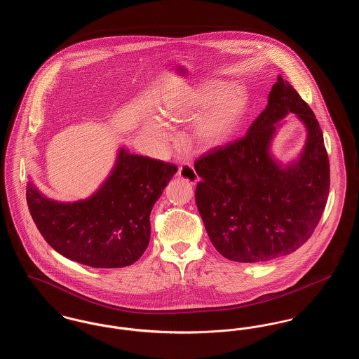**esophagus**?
Segmentation results:
<instances>
[{
	"mask_svg": "<svg viewBox=\"0 0 359 359\" xmlns=\"http://www.w3.org/2000/svg\"><path fill=\"white\" fill-rule=\"evenodd\" d=\"M177 175H179L180 177L186 179L187 182L192 183V184H195V183H198V182H199V176H198V173L195 172L194 167H192V165H189V164L182 165V167L179 168V171H177Z\"/></svg>",
	"mask_w": 359,
	"mask_h": 359,
	"instance_id": "1",
	"label": "esophagus"
}]
</instances>
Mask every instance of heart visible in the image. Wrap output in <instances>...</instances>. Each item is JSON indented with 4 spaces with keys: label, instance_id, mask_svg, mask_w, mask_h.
Here are the masks:
<instances>
[{
    "label": "heart",
    "instance_id": "b5f03b06",
    "mask_svg": "<svg viewBox=\"0 0 359 359\" xmlns=\"http://www.w3.org/2000/svg\"><path fill=\"white\" fill-rule=\"evenodd\" d=\"M249 109V97L242 87L229 88L227 82L207 79L184 87L164 103L163 113L172 122H189L183 137L186 148L195 154H208L226 145L238 132ZM149 132L164 140L165 130L151 125Z\"/></svg>",
    "mask_w": 359,
    "mask_h": 359
}]
</instances>
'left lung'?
I'll return each mask as SVG.
<instances>
[{
    "label": "left lung",
    "mask_w": 359,
    "mask_h": 359,
    "mask_svg": "<svg viewBox=\"0 0 359 359\" xmlns=\"http://www.w3.org/2000/svg\"><path fill=\"white\" fill-rule=\"evenodd\" d=\"M294 114L306 142L288 163L271 151L282 120ZM195 201L205 231L224 258L262 262L288 256L313 233L330 191L323 132L297 91L277 76L265 110L246 136L195 163Z\"/></svg>",
    "instance_id": "1"
}]
</instances>
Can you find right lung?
Listing matches in <instances>:
<instances>
[{
	"mask_svg": "<svg viewBox=\"0 0 359 359\" xmlns=\"http://www.w3.org/2000/svg\"><path fill=\"white\" fill-rule=\"evenodd\" d=\"M176 171L171 163L130 154L122 145L106 179L86 199L55 201L29 177L27 203L59 255L91 268H123L147 250L151 211Z\"/></svg>",
	"mask_w": 359,
	"mask_h": 359,
	"instance_id": "1",
	"label": "right lung"
}]
</instances>
